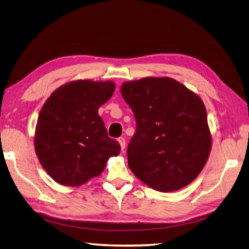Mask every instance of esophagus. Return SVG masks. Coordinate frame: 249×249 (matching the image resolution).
Listing matches in <instances>:
<instances>
[{
    "label": "esophagus",
    "instance_id": "obj_1",
    "mask_svg": "<svg viewBox=\"0 0 249 249\" xmlns=\"http://www.w3.org/2000/svg\"><path fill=\"white\" fill-rule=\"evenodd\" d=\"M119 143L121 144V148H122V150H124L125 149V138L124 137H121V138H119Z\"/></svg>",
    "mask_w": 249,
    "mask_h": 249
}]
</instances>
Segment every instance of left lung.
I'll return each instance as SVG.
<instances>
[{"label": "left lung", "mask_w": 249, "mask_h": 249, "mask_svg": "<svg viewBox=\"0 0 249 249\" xmlns=\"http://www.w3.org/2000/svg\"><path fill=\"white\" fill-rule=\"evenodd\" d=\"M137 129L127 149L135 176L160 192L188 186L202 172L212 135L202 99L172 77H143L122 84Z\"/></svg>", "instance_id": "obj_1"}]
</instances>
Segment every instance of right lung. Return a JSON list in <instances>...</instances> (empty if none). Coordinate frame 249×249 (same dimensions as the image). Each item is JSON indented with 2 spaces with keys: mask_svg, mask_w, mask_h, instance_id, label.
<instances>
[{
  "mask_svg": "<svg viewBox=\"0 0 249 249\" xmlns=\"http://www.w3.org/2000/svg\"><path fill=\"white\" fill-rule=\"evenodd\" d=\"M112 81L77 80L53 92L38 114L34 148L56 182L79 187L99 176L121 145L108 137L99 107L113 95Z\"/></svg>",
  "mask_w": 249,
  "mask_h": 249,
  "instance_id": "right-lung-1",
  "label": "right lung"
}]
</instances>
